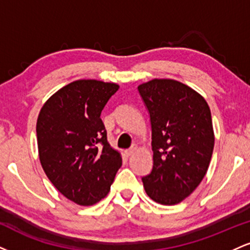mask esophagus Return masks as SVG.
<instances>
[{
	"label": "esophagus",
	"instance_id": "obj_1",
	"mask_svg": "<svg viewBox=\"0 0 250 250\" xmlns=\"http://www.w3.org/2000/svg\"><path fill=\"white\" fill-rule=\"evenodd\" d=\"M136 150H137L136 146H133V147L129 148L128 150H125V155H127V156H131V155H134L135 153H136Z\"/></svg>",
	"mask_w": 250,
	"mask_h": 250
}]
</instances>
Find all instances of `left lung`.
Listing matches in <instances>:
<instances>
[{
    "instance_id": "8db88e82",
    "label": "left lung",
    "mask_w": 250,
    "mask_h": 250,
    "mask_svg": "<svg viewBox=\"0 0 250 250\" xmlns=\"http://www.w3.org/2000/svg\"><path fill=\"white\" fill-rule=\"evenodd\" d=\"M151 125L153 169L142 177L155 202L171 206L189 196L207 173L214 149L209 105L175 80H151L137 87Z\"/></svg>"
}]
</instances>
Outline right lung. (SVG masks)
Instances as JSON below:
<instances>
[{"label":"right lung","instance_id":"obj_1","mask_svg":"<svg viewBox=\"0 0 250 250\" xmlns=\"http://www.w3.org/2000/svg\"><path fill=\"white\" fill-rule=\"evenodd\" d=\"M117 90L115 83L74 81L44 103L37 119L43 170L60 193L80 206L95 205L107 196L122 165L101 120Z\"/></svg>","mask_w":250,"mask_h":250}]
</instances>
